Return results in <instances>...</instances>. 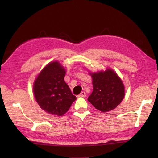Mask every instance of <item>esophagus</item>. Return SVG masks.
Masks as SVG:
<instances>
[{
	"mask_svg": "<svg viewBox=\"0 0 158 158\" xmlns=\"http://www.w3.org/2000/svg\"><path fill=\"white\" fill-rule=\"evenodd\" d=\"M85 96H86V94H85V92H81L78 95L79 97H85Z\"/></svg>",
	"mask_w": 158,
	"mask_h": 158,
	"instance_id": "1",
	"label": "esophagus"
}]
</instances>
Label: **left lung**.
Segmentation results:
<instances>
[{
    "label": "left lung",
    "mask_w": 158,
    "mask_h": 158,
    "mask_svg": "<svg viewBox=\"0 0 158 158\" xmlns=\"http://www.w3.org/2000/svg\"><path fill=\"white\" fill-rule=\"evenodd\" d=\"M93 92L88 101L102 112L114 109L122 101L124 86L118 75L110 69L91 75Z\"/></svg>",
    "instance_id": "obj_1"
}]
</instances>
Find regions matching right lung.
<instances>
[{
  "instance_id": "right-lung-1",
  "label": "right lung",
  "mask_w": 158,
  "mask_h": 158,
  "mask_svg": "<svg viewBox=\"0 0 158 158\" xmlns=\"http://www.w3.org/2000/svg\"><path fill=\"white\" fill-rule=\"evenodd\" d=\"M65 74L58 62H53L42 70L34 83L36 102L43 110L52 115H63L76 100L64 81Z\"/></svg>"
}]
</instances>
